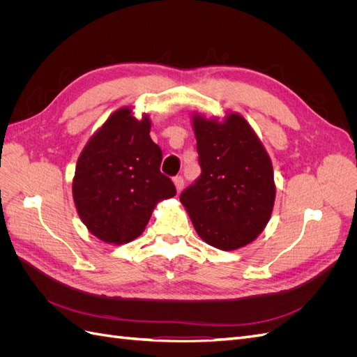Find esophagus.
Segmentation results:
<instances>
[{"instance_id": "obj_1", "label": "esophagus", "mask_w": 357, "mask_h": 357, "mask_svg": "<svg viewBox=\"0 0 357 357\" xmlns=\"http://www.w3.org/2000/svg\"><path fill=\"white\" fill-rule=\"evenodd\" d=\"M174 186H176V189H177L178 193L183 190V186H185V180H183L181 176L174 177Z\"/></svg>"}]
</instances>
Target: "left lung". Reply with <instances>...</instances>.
Segmentation results:
<instances>
[{
	"label": "left lung",
	"mask_w": 357,
	"mask_h": 357,
	"mask_svg": "<svg viewBox=\"0 0 357 357\" xmlns=\"http://www.w3.org/2000/svg\"><path fill=\"white\" fill-rule=\"evenodd\" d=\"M201 176L180 195L197 234L229 252L250 244L271 219L275 183L271 158L245 119L192 114Z\"/></svg>",
	"instance_id": "obj_1"
}]
</instances>
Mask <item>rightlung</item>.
<instances>
[{
    "mask_svg": "<svg viewBox=\"0 0 357 357\" xmlns=\"http://www.w3.org/2000/svg\"><path fill=\"white\" fill-rule=\"evenodd\" d=\"M147 114L122 107L83 147L73 178L79 218L96 238L125 244L143 234L156 204L176 195L160 172V147L150 138Z\"/></svg>",
    "mask_w": 357,
    "mask_h": 357,
    "instance_id": "obj_1",
    "label": "right lung"
}]
</instances>
